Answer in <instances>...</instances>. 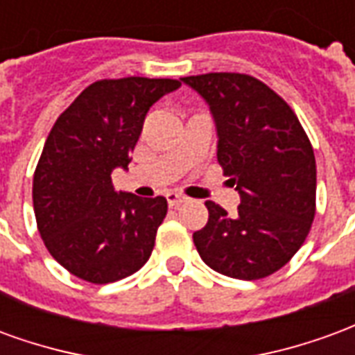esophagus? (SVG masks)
Masks as SVG:
<instances>
[{
  "label": "esophagus",
  "mask_w": 355,
  "mask_h": 355,
  "mask_svg": "<svg viewBox=\"0 0 355 355\" xmlns=\"http://www.w3.org/2000/svg\"><path fill=\"white\" fill-rule=\"evenodd\" d=\"M188 198L182 196V193H177V192H171L167 193V203H169V207H180L182 203H186Z\"/></svg>",
  "instance_id": "34e87169"
}]
</instances>
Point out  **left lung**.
<instances>
[{
    "instance_id": "8db88e82",
    "label": "left lung",
    "mask_w": 355,
    "mask_h": 355,
    "mask_svg": "<svg viewBox=\"0 0 355 355\" xmlns=\"http://www.w3.org/2000/svg\"><path fill=\"white\" fill-rule=\"evenodd\" d=\"M209 102L218 163L241 203L228 215L207 201L205 228L193 232L203 262L236 279L272 275L295 257L315 216L312 142L287 102L249 73L180 78Z\"/></svg>"
}]
</instances>
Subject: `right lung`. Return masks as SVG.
Masks as SVG:
<instances>
[{
	"label": "right lung",
	"mask_w": 355,
	"mask_h": 355,
	"mask_svg": "<svg viewBox=\"0 0 355 355\" xmlns=\"http://www.w3.org/2000/svg\"><path fill=\"white\" fill-rule=\"evenodd\" d=\"M178 80H98L57 117L34 173L37 230L51 257L83 282L123 279L146 264L167 200L116 192L148 110Z\"/></svg>",
	"instance_id": "add662e5"
}]
</instances>
